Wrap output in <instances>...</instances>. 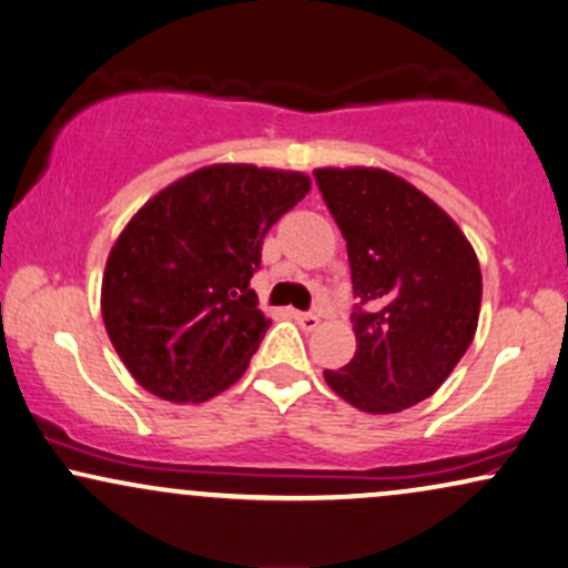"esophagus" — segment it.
<instances>
[{"label": "esophagus", "mask_w": 568, "mask_h": 568, "mask_svg": "<svg viewBox=\"0 0 568 568\" xmlns=\"http://www.w3.org/2000/svg\"><path fill=\"white\" fill-rule=\"evenodd\" d=\"M293 320L298 322L301 329H306V333H312V329L320 327V317L317 314H308V312H293Z\"/></svg>", "instance_id": "34e87169"}]
</instances>
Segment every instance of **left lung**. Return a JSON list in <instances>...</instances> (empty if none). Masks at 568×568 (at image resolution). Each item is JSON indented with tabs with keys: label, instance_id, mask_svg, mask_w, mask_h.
<instances>
[{
	"label": "left lung",
	"instance_id": "8db88e82",
	"mask_svg": "<svg viewBox=\"0 0 568 568\" xmlns=\"http://www.w3.org/2000/svg\"><path fill=\"white\" fill-rule=\"evenodd\" d=\"M348 248L356 354L327 385L367 414L433 396L475 337L483 272L433 199L375 168L314 170Z\"/></svg>",
	"mask_w": 568,
	"mask_h": 568
}]
</instances>
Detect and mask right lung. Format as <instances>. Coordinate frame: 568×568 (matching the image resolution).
I'll return each instance as SVG.
<instances>
[{
  "instance_id": "add662e5",
  "label": "right lung",
  "mask_w": 568,
  "mask_h": 568,
  "mask_svg": "<svg viewBox=\"0 0 568 568\" xmlns=\"http://www.w3.org/2000/svg\"><path fill=\"white\" fill-rule=\"evenodd\" d=\"M308 189L304 172L212 164L135 212L102 280L106 335L135 383L201 404L246 372L270 327L248 288L262 241Z\"/></svg>"
}]
</instances>
